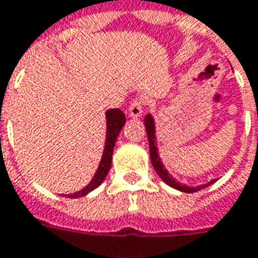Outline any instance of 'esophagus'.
Listing matches in <instances>:
<instances>
[{
    "label": "esophagus",
    "mask_w": 258,
    "mask_h": 258,
    "mask_svg": "<svg viewBox=\"0 0 258 258\" xmlns=\"http://www.w3.org/2000/svg\"><path fill=\"white\" fill-rule=\"evenodd\" d=\"M142 106L144 104H142L141 99H134L128 107V116L133 117V118H140L142 116V111H144Z\"/></svg>",
    "instance_id": "1"
}]
</instances>
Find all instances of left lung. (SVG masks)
I'll list each match as a JSON object with an SVG mask.
<instances>
[{"label":"left lung","mask_w":258,"mask_h":258,"mask_svg":"<svg viewBox=\"0 0 258 258\" xmlns=\"http://www.w3.org/2000/svg\"><path fill=\"white\" fill-rule=\"evenodd\" d=\"M144 124H145V128H147V135H148V142H149V155H151V162H152V166L156 170V173L159 174V177L167 185H170L173 188L179 190L183 192H196L198 190H203L205 187H208L212 183H215L217 179H212L205 184H200L192 187V185H187L184 183H180L177 180L173 177L170 173L167 172V169L163 165V162L160 159L159 156V148H158V142H156V125H155V118L152 114H147L144 118Z\"/></svg>","instance_id":"left-lung-1"}]
</instances>
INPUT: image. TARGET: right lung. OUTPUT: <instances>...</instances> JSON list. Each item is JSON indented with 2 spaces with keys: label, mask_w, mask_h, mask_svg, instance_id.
Masks as SVG:
<instances>
[{
  "label": "right lung",
  "mask_w": 258,
  "mask_h": 258,
  "mask_svg": "<svg viewBox=\"0 0 258 258\" xmlns=\"http://www.w3.org/2000/svg\"><path fill=\"white\" fill-rule=\"evenodd\" d=\"M124 124H125V116L120 109H110V110L106 111V142H104L103 154H102V159H100V163L96 169V173L93 174L91 181L84 188H81L79 191H75L73 194H66L67 197H84L86 194L93 191L95 188H98L99 185L103 183V180L106 179V176H107V173L111 167V156H113L114 144H116L117 137L124 127Z\"/></svg>",
  "instance_id": "1"
}]
</instances>
